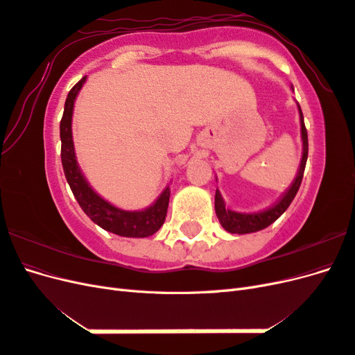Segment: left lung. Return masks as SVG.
<instances>
[{"instance_id": "8db88e82", "label": "left lung", "mask_w": 355, "mask_h": 355, "mask_svg": "<svg viewBox=\"0 0 355 355\" xmlns=\"http://www.w3.org/2000/svg\"><path fill=\"white\" fill-rule=\"evenodd\" d=\"M292 90H293V85H292ZM297 110H299V120H300V136H302V159H300L299 171L296 175V179L293 180L292 187L284 192V196L280 198V201L275 202L272 207L266 209L263 211H257V213H240V211L225 207V201L220 196V192L216 189V194H214V210H216V216L222 227L225 228V231H228L231 234H250V232L261 231L266 227H270L272 222H275L278 218H280L290 206V202L293 201L295 196L297 194V189L300 187V182H302L306 158H308V135H306V128L304 123L302 110H300L299 103H297Z\"/></svg>"}]
</instances>
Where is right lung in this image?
Instances as JSON below:
<instances>
[{
	"label": "right lung",
	"instance_id": "obj_1",
	"mask_svg": "<svg viewBox=\"0 0 355 355\" xmlns=\"http://www.w3.org/2000/svg\"><path fill=\"white\" fill-rule=\"evenodd\" d=\"M83 77L73 85L68 93L65 102V110L60 121V141H62V166L63 173L71 187L75 200L78 201L80 207L87 216L105 231L121 235V237L144 239L155 234L166 220L168 198H170V185H167L159 197L144 210H123L114 206L110 201L102 198L90 185L87 179L84 178L83 171L77 163L75 157V148L72 141V114L73 103L80 90L85 83Z\"/></svg>",
	"mask_w": 355,
	"mask_h": 355
}]
</instances>
